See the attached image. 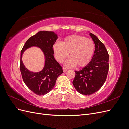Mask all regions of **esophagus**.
Instances as JSON below:
<instances>
[{
  "mask_svg": "<svg viewBox=\"0 0 129 129\" xmlns=\"http://www.w3.org/2000/svg\"><path fill=\"white\" fill-rule=\"evenodd\" d=\"M63 72H66L67 71V69H66L65 67H63Z\"/></svg>",
  "mask_w": 129,
  "mask_h": 129,
  "instance_id": "obj_1",
  "label": "esophagus"
}]
</instances>
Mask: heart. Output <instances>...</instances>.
<instances>
[{
  "label": "heart",
  "instance_id": "b5f03b06",
  "mask_svg": "<svg viewBox=\"0 0 129 129\" xmlns=\"http://www.w3.org/2000/svg\"><path fill=\"white\" fill-rule=\"evenodd\" d=\"M53 49L58 62L62 63L70 53V59L65 65L69 67L75 65L82 67L90 62L94 53V44L90 39L71 35L66 37L61 43H55Z\"/></svg>",
  "mask_w": 129,
  "mask_h": 129
}]
</instances>
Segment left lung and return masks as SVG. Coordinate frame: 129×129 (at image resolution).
Here are the masks:
<instances>
[{
	"instance_id": "obj_1",
	"label": "left lung",
	"mask_w": 129,
	"mask_h": 129,
	"mask_svg": "<svg viewBox=\"0 0 129 129\" xmlns=\"http://www.w3.org/2000/svg\"><path fill=\"white\" fill-rule=\"evenodd\" d=\"M89 35L95 44L91 62L79 71H75L73 84L76 90L89 96L99 90L105 83L109 70V54L104 44L93 34Z\"/></svg>"
}]
</instances>
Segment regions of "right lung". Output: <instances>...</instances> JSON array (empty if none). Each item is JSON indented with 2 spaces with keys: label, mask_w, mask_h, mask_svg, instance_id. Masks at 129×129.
Wrapping results in <instances>:
<instances>
[{
  "label": "right lung",
  "mask_w": 129,
  "mask_h": 129,
  "mask_svg": "<svg viewBox=\"0 0 129 129\" xmlns=\"http://www.w3.org/2000/svg\"><path fill=\"white\" fill-rule=\"evenodd\" d=\"M58 38L54 32L42 31L37 33L26 41L21 51L20 69L25 84L35 94L44 95L52 90L57 77L63 73V69L54 57L53 44ZM32 46H37L44 54L45 64L42 71L33 72L29 71L23 63L24 52Z\"/></svg>",
  "instance_id": "add662e5"
}]
</instances>
